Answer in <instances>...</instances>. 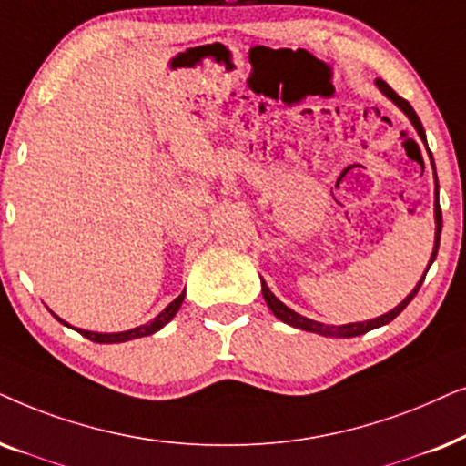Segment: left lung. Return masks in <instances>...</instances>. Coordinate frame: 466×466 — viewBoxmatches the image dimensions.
<instances>
[{
  "label": "left lung",
  "mask_w": 466,
  "mask_h": 466,
  "mask_svg": "<svg viewBox=\"0 0 466 466\" xmlns=\"http://www.w3.org/2000/svg\"><path fill=\"white\" fill-rule=\"evenodd\" d=\"M375 85H377V89H380L383 96H386L390 102L392 104H396V106H399L402 113L407 115V119L411 121V126L415 127V132H418V136L421 138V142H424L426 145V132H424V127H421V121H420V116L415 115V110L411 108V104L407 102V99H402L399 93H396L392 86H390L388 83H383L381 78H377L375 80ZM431 164H432V170H435V161H432V157H431ZM441 226H443V221H441V207H439V178H437V172H435V245H432V253H431V259H428V266H426V270H424V275H421V279L418 281V285H415V288L409 291L407 294V298L405 300L400 302V305H396L392 311H388V313H383V315H380V318H373V319H367V321H351V324H343V326H330V324H321V321H315V319H309V318H305V315H300V313H296L294 309H289L288 305H283L281 300H279V298L272 294L270 291V288L268 285H266V281L262 277V294H264V300H266V305H268V309L272 313H275V318L277 319H281L283 324H288V326H291V328H298V330H307V332H315V334H321V337H332V339H351V337H360V334H364V332H369V330H375V328H381V326H386V324H390V321H392L396 315H400L402 313V309H405L409 302L413 300V296L418 294V289H420V285L424 283V277H426V272H428V268H431L432 266V262H435V258H437V251H439V240H441Z\"/></svg>",
  "instance_id": "left-lung-1"
}]
</instances>
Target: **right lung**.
<instances>
[{"label": "right lung", "instance_id": "add662e5", "mask_svg": "<svg viewBox=\"0 0 466 466\" xmlns=\"http://www.w3.org/2000/svg\"><path fill=\"white\" fill-rule=\"evenodd\" d=\"M183 300H185V289L181 291V296L175 298V300H172L170 305L166 307L164 311H161V313L157 315V318H153L151 321H147V324L136 326V328H132V330H126V332H91V330H83V328H74V326H70V324H67V321L61 319L59 315H55L53 311H51V313L55 315V319H57L59 324H64V326H67V328H72V330L80 332L85 339L93 340V343H126V340L140 339V337H148V334H155L157 330H161V328L168 324V321L178 313V309H181Z\"/></svg>", "mask_w": 466, "mask_h": 466}]
</instances>
